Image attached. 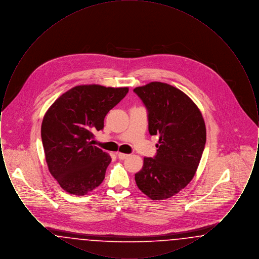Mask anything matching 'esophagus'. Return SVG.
I'll return each instance as SVG.
<instances>
[{
	"mask_svg": "<svg viewBox=\"0 0 259 259\" xmlns=\"http://www.w3.org/2000/svg\"><path fill=\"white\" fill-rule=\"evenodd\" d=\"M117 156H118V158L119 159H126L127 157H129V154H125V153H122V152H118L117 153Z\"/></svg>",
	"mask_w": 259,
	"mask_h": 259,
	"instance_id": "obj_1",
	"label": "esophagus"
}]
</instances>
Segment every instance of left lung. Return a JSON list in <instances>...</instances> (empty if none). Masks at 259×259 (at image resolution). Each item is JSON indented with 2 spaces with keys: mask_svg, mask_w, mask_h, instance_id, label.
Returning a JSON list of instances; mask_svg holds the SVG:
<instances>
[{
  "mask_svg": "<svg viewBox=\"0 0 259 259\" xmlns=\"http://www.w3.org/2000/svg\"><path fill=\"white\" fill-rule=\"evenodd\" d=\"M134 92L148 109L149 134L159 136L157 153L144 158L136 184L151 200L168 199L195 176L206 144L205 121L197 105L177 87L152 81Z\"/></svg>",
  "mask_w": 259,
  "mask_h": 259,
  "instance_id": "8db88e82",
  "label": "left lung"
}]
</instances>
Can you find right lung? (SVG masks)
<instances>
[{
  "label": "right lung",
  "mask_w": 259,
  "mask_h": 259,
  "mask_svg": "<svg viewBox=\"0 0 259 259\" xmlns=\"http://www.w3.org/2000/svg\"><path fill=\"white\" fill-rule=\"evenodd\" d=\"M128 90L76 85L62 94L46 112L40 130L46 161L66 192L83 196L104 181L111 157L93 146V132L104 128L105 116Z\"/></svg>",
  "instance_id": "add662e5"
}]
</instances>
